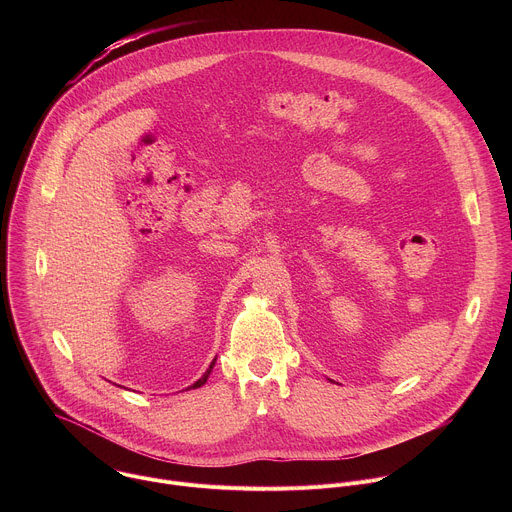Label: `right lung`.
Here are the masks:
<instances>
[{"label":"right lung","instance_id":"right-lung-1","mask_svg":"<svg viewBox=\"0 0 512 512\" xmlns=\"http://www.w3.org/2000/svg\"><path fill=\"white\" fill-rule=\"evenodd\" d=\"M214 360H216V358H214ZM214 360L210 362V367L206 369V373H204V375H202V377H200V379H198L194 385H190L188 389H198V387H202V385L206 383V379H208V375H210V371H212V367H214Z\"/></svg>","mask_w":512,"mask_h":512}]
</instances>
